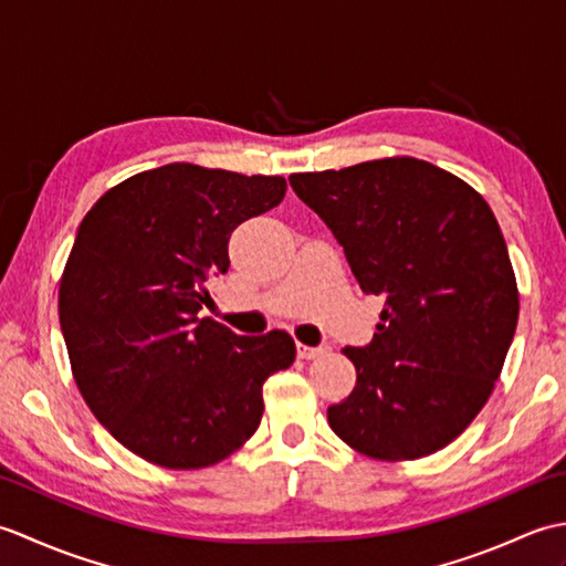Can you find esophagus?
I'll return each mask as SVG.
<instances>
[{"label": "esophagus", "instance_id": "esophagus-1", "mask_svg": "<svg viewBox=\"0 0 566 566\" xmlns=\"http://www.w3.org/2000/svg\"><path fill=\"white\" fill-rule=\"evenodd\" d=\"M326 347H311V345H304V343H296V355L302 359H314L318 357Z\"/></svg>", "mask_w": 566, "mask_h": 566}]
</instances>
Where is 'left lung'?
I'll list each match as a JSON object with an SVG mask.
<instances>
[{
	"label": "left lung",
	"instance_id": "left-lung-1",
	"mask_svg": "<svg viewBox=\"0 0 566 566\" xmlns=\"http://www.w3.org/2000/svg\"><path fill=\"white\" fill-rule=\"evenodd\" d=\"M296 197L338 238L384 308L367 347H345L353 394L335 436L371 460L442 450L489 401L518 326V284L494 211L464 179L418 158L296 172Z\"/></svg>",
	"mask_w": 566,
	"mask_h": 566
}]
</instances>
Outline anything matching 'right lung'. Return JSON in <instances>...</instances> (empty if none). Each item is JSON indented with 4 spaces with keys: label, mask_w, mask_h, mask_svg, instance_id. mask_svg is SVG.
I'll list each match as a JSON object with an SVG mask.
<instances>
[{
    "label": "right lung",
    "mask_w": 566,
    "mask_h": 566,
    "mask_svg": "<svg viewBox=\"0 0 566 566\" xmlns=\"http://www.w3.org/2000/svg\"><path fill=\"white\" fill-rule=\"evenodd\" d=\"M286 179L170 163L112 187L84 216L60 276L72 377L126 450L167 469L226 460L258 430L262 384L296 357L290 333L235 335L207 282L228 238L274 209Z\"/></svg>",
    "instance_id": "1"
}]
</instances>
